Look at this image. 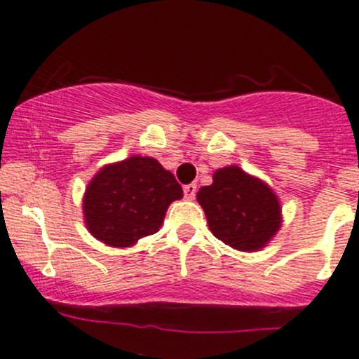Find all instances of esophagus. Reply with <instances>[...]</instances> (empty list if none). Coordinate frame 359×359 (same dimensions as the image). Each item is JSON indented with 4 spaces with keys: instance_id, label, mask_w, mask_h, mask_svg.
<instances>
[{
    "instance_id": "1",
    "label": "esophagus",
    "mask_w": 359,
    "mask_h": 359,
    "mask_svg": "<svg viewBox=\"0 0 359 359\" xmlns=\"http://www.w3.org/2000/svg\"><path fill=\"white\" fill-rule=\"evenodd\" d=\"M184 196H186V200H194V196H196V184L184 186Z\"/></svg>"
}]
</instances>
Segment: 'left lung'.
<instances>
[{"mask_svg":"<svg viewBox=\"0 0 359 359\" xmlns=\"http://www.w3.org/2000/svg\"><path fill=\"white\" fill-rule=\"evenodd\" d=\"M217 240L240 252H259L283 224L281 203L269 184L238 165L219 168L196 194Z\"/></svg>","mask_w":359,"mask_h":359,"instance_id":"left-lung-1","label":"left lung"}]
</instances>
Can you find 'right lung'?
I'll return each mask as SVG.
<instances>
[{
	"label": "right lung",
	"instance_id": "right-lung-1",
	"mask_svg": "<svg viewBox=\"0 0 359 359\" xmlns=\"http://www.w3.org/2000/svg\"><path fill=\"white\" fill-rule=\"evenodd\" d=\"M184 196L182 187L158 159L130 156L104 165L83 194L88 233L112 248H128L158 233L166 210Z\"/></svg>",
	"mask_w": 359,
	"mask_h": 359
}]
</instances>
